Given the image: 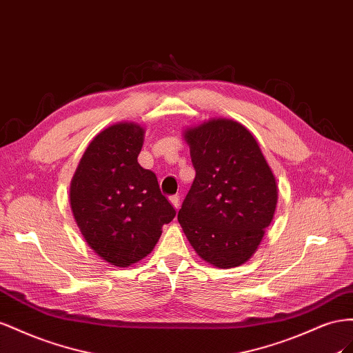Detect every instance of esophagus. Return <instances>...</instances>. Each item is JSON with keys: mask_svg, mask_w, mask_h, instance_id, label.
<instances>
[{"mask_svg": "<svg viewBox=\"0 0 353 353\" xmlns=\"http://www.w3.org/2000/svg\"><path fill=\"white\" fill-rule=\"evenodd\" d=\"M168 199H170L171 205H173L176 210H179V205H180V198H179L177 195H173V196H170Z\"/></svg>", "mask_w": 353, "mask_h": 353, "instance_id": "34e87169", "label": "esophagus"}]
</instances>
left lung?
Returning a JSON list of instances; mask_svg holds the SVG:
<instances>
[{"instance_id": "8db88e82", "label": "left lung", "mask_w": 353, "mask_h": 353, "mask_svg": "<svg viewBox=\"0 0 353 353\" xmlns=\"http://www.w3.org/2000/svg\"><path fill=\"white\" fill-rule=\"evenodd\" d=\"M183 137L196 171L179 210L183 232L207 263L236 268L256 253L278 203V185L253 133L211 118Z\"/></svg>"}]
</instances>
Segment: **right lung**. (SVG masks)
Returning <instances> with one entry per match:
<instances>
[{
  "mask_svg": "<svg viewBox=\"0 0 353 353\" xmlns=\"http://www.w3.org/2000/svg\"><path fill=\"white\" fill-rule=\"evenodd\" d=\"M145 128L117 123L102 130L79 161L69 201L87 245L109 265L127 268L146 257L176 211L157 176L137 163Z\"/></svg>",
  "mask_w": 353,
  "mask_h": 353,
  "instance_id": "right-lung-1",
  "label": "right lung"
}]
</instances>
